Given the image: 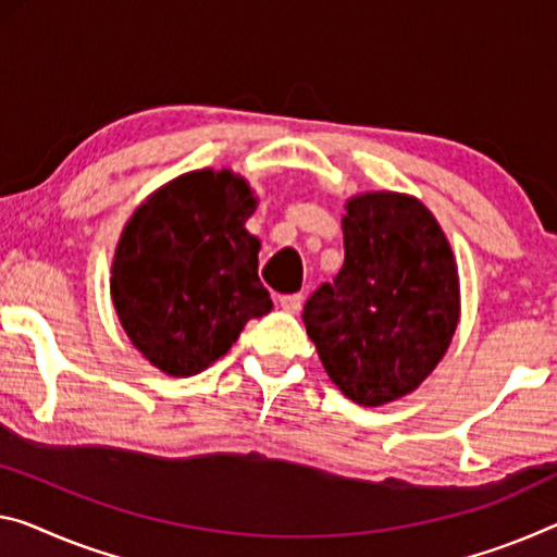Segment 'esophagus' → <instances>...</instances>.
<instances>
[{"label":"esophagus","mask_w":557,"mask_h":557,"mask_svg":"<svg viewBox=\"0 0 557 557\" xmlns=\"http://www.w3.org/2000/svg\"><path fill=\"white\" fill-rule=\"evenodd\" d=\"M278 306L284 308L288 313H298L304 306V296L301 294H286V296H278Z\"/></svg>","instance_id":"esophagus-1"}]
</instances>
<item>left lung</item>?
<instances>
[{
  "label": "left lung",
  "mask_w": 557,
  "mask_h": 557,
  "mask_svg": "<svg viewBox=\"0 0 557 557\" xmlns=\"http://www.w3.org/2000/svg\"><path fill=\"white\" fill-rule=\"evenodd\" d=\"M344 267L304 306L329 379L361 406L421 386L458 326L453 251L438 221L404 194H363L344 216Z\"/></svg>",
  "instance_id": "8db88e82"
}]
</instances>
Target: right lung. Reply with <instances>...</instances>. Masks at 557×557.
I'll list each match as a JSON object with an SVG mask.
<instances>
[{"label": "right lung", "mask_w": 557, "mask_h": 557, "mask_svg": "<svg viewBox=\"0 0 557 557\" xmlns=\"http://www.w3.org/2000/svg\"><path fill=\"white\" fill-rule=\"evenodd\" d=\"M256 207L231 171H191L153 191L126 224L111 301L132 344L169 375H196L273 304L259 278Z\"/></svg>", "instance_id": "right-lung-1"}]
</instances>
